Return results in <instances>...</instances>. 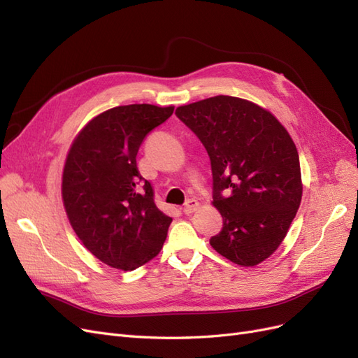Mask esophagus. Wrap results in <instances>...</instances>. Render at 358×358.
I'll return each instance as SVG.
<instances>
[{"label":"esophagus","mask_w":358,"mask_h":358,"mask_svg":"<svg viewBox=\"0 0 358 358\" xmlns=\"http://www.w3.org/2000/svg\"><path fill=\"white\" fill-rule=\"evenodd\" d=\"M197 208H199V201L194 200V199H189V200H187L185 204H183V213L189 215V213H192L194 210H196Z\"/></svg>","instance_id":"obj_1"}]
</instances>
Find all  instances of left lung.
<instances>
[{
	"instance_id": "obj_1",
	"label": "left lung",
	"mask_w": 358,
	"mask_h": 358,
	"mask_svg": "<svg viewBox=\"0 0 358 358\" xmlns=\"http://www.w3.org/2000/svg\"><path fill=\"white\" fill-rule=\"evenodd\" d=\"M176 116L210 158L213 204L222 216L212 248L239 266L262 263L284 241L300 206L294 142L272 113L237 96L180 106Z\"/></svg>"
}]
</instances>
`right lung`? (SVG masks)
I'll list each match as a JSON object with an SVG mask.
<instances>
[{"mask_svg":"<svg viewBox=\"0 0 358 358\" xmlns=\"http://www.w3.org/2000/svg\"><path fill=\"white\" fill-rule=\"evenodd\" d=\"M173 107H113L88 122L66 159L62 200L82 243L107 266L134 270L152 259L171 218L155 204L150 182L138 173L137 152L148 133Z\"/></svg>","mask_w":358,"mask_h":358,"instance_id":"1","label":"right lung"}]
</instances>
